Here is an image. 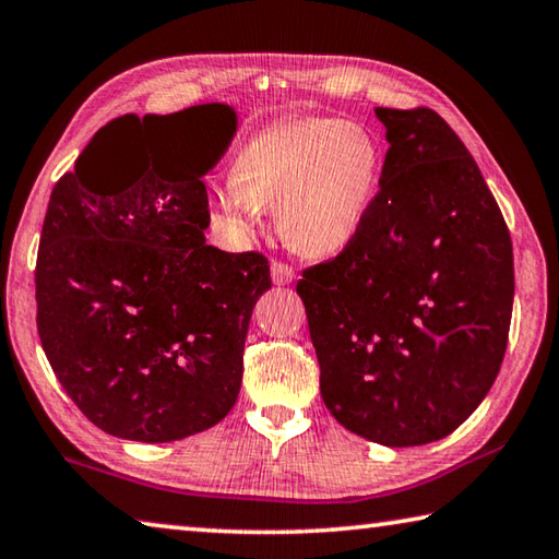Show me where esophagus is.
<instances>
[{
	"label": "esophagus",
	"instance_id": "34e87169",
	"mask_svg": "<svg viewBox=\"0 0 559 559\" xmlns=\"http://www.w3.org/2000/svg\"><path fill=\"white\" fill-rule=\"evenodd\" d=\"M271 278L276 286H288V283L296 278V271H293V266H288V263L283 261H273L271 263Z\"/></svg>",
	"mask_w": 559,
	"mask_h": 559
}]
</instances>
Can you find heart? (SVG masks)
<instances>
[{
	"mask_svg": "<svg viewBox=\"0 0 559 559\" xmlns=\"http://www.w3.org/2000/svg\"><path fill=\"white\" fill-rule=\"evenodd\" d=\"M382 179L370 130L343 118H293L246 140L234 177L212 189V206L236 231L253 234L266 210L302 257H335L357 239Z\"/></svg>",
	"mask_w": 559,
	"mask_h": 559,
	"instance_id": "obj_1",
	"label": "heart"
}]
</instances>
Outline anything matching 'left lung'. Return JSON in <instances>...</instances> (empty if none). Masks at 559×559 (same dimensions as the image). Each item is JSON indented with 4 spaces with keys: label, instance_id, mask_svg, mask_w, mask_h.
I'll return each instance as SVG.
<instances>
[{
    "label": "left lung",
    "instance_id": "obj_1",
    "mask_svg": "<svg viewBox=\"0 0 559 559\" xmlns=\"http://www.w3.org/2000/svg\"><path fill=\"white\" fill-rule=\"evenodd\" d=\"M380 192L357 239L302 271L330 414L382 447L459 429L493 386L513 313V243L466 145L429 108H374Z\"/></svg>",
    "mask_w": 559,
    "mask_h": 559
}]
</instances>
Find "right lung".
Wrapping results in <instances>:
<instances>
[{
    "label": "right lung",
    "mask_w": 559,
    "mask_h": 559,
    "mask_svg": "<svg viewBox=\"0 0 559 559\" xmlns=\"http://www.w3.org/2000/svg\"><path fill=\"white\" fill-rule=\"evenodd\" d=\"M143 127L154 135L146 163L118 180L111 157ZM234 132L224 103L122 116L53 187L36 257V328L56 380L110 437H192L239 396L246 333L271 271L257 251L226 253L204 239L202 177Z\"/></svg>",
    "instance_id": "right-lung-1"
}]
</instances>
